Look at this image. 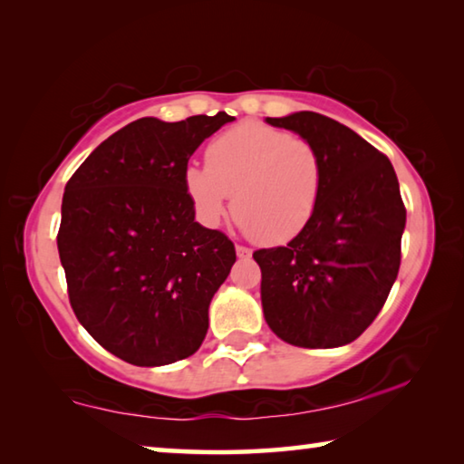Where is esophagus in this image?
I'll return each instance as SVG.
<instances>
[{"label": "esophagus", "instance_id": "34e87169", "mask_svg": "<svg viewBox=\"0 0 464 464\" xmlns=\"http://www.w3.org/2000/svg\"><path fill=\"white\" fill-rule=\"evenodd\" d=\"M235 251H237L239 260H247V257L251 256V249L249 247H243V246H237V247H235Z\"/></svg>", "mask_w": 464, "mask_h": 464}]
</instances>
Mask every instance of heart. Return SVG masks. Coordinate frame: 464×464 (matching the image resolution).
Returning a JSON list of instances; mask_svg holds the SVG:
<instances>
[{"mask_svg": "<svg viewBox=\"0 0 464 464\" xmlns=\"http://www.w3.org/2000/svg\"><path fill=\"white\" fill-rule=\"evenodd\" d=\"M184 186L202 223H221L233 196L241 229L264 246H280L301 235L315 215L324 161L309 140L243 122L207 147L204 168H188Z\"/></svg>", "mask_w": 464, "mask_h": 464, "instance_id": "obj_1", "label": "heart"}]
</instances>
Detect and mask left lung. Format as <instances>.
<instances>
[{
	"label": "left lung",
	"mask_w": 464,
	"mask_h": 464,
	"mask_svg": "<svg viewBox=\"0 0 464 464\" xmlns=\"http://www.w3.org/2000/svg\"><path fill=\"white\" fill-rule=\"evenodd\" d=\"M296 132L324 161L311 223L286 247L257 249L268 327L298 348H340L379 315L401 264L405 207L391 161L324 114L266 119Z\"/></svg>",
	"instance_id": "obj_1"
}]
</instances>
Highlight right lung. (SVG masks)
<instances>
[{"label": "right lung", "mask_w": 464, "mask_h": 464, "mask_svg": "<svg viewBox=\"0 0 464 464\" xmlns=\"http://www.w3.org/2000/svg\"><path fill=\"white\" fill-rule=\"evenodd\" d=\"M227 112L163 122L145 116L90 153L65 186L57 247L80 324L135 366L192 356L235 264L225 233L194 221L188 160Z\"/></svg>", "instance_id": "obj_1"}]
</instances>
